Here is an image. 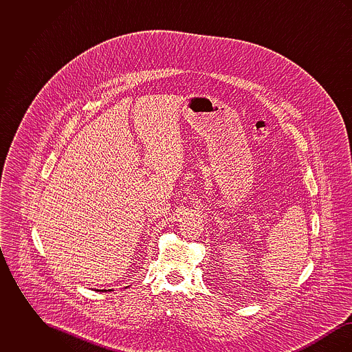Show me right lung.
<instances>
[{
	"label": "right lung",
	"mask_w": 352,
	"mask_h": 352,
	"mask_svg": "<svg viewBox=\"0 0 352 352\" xmlns=\"http://www.w3.org/2000/svg\"><path fill=\"white\" fill-rule=\"evenodd\" d=\"M99 292H107V290H105V289H104V290H99Z\"/></svg>",
	"instance_id": "add662e5"
}]
</instances>
